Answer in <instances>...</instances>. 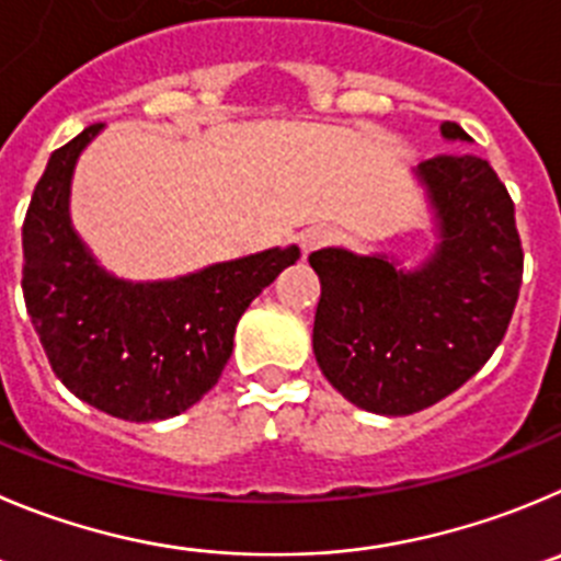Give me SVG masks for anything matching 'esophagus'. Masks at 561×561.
I'll use <instances>...</instances> for the list:
<instances>
[{
  "mask_svg": "<svg viewBox=\"0 0 561 561\" xmlns=\"http://www.w3.org/2000/svg\"><path fill=\"white\" fill-rule=\"evenodd\" d=\"M334 240H337V229L327 227V224H318V227H310L301 234V249L316 251L323 249V245H332Z\"/></svg>",
  "mask_w": 561,
  "mask_h": 561,
  "instance_id": "esophagus-1",
  "label": "esophagus"
}]
</instances>
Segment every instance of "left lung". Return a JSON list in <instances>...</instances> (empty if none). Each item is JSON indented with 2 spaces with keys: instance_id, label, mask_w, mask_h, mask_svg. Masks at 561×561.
Wrapping results in <instances>:
<instances>
[{
  "instance_id": "1",
  "label": "left lung",
  "mask_w": 561,
  "mask_h": 561,
  "mask_svg": "<svg viewBox=\"0 0 561 561\" xmlns=\"http://www.w3.org/2000/svg\"><path fill=\"white\" fill-rule=\"evenodd\" d=\"M443 138L470 140L459 124ZM439 243L415 271L387 256L321 249L312 352L343 399L376 415H412L465 385L504 340L523 282L515 202L490 162H421Z\"/></svg>"
}]
</instances>
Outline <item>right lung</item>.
<instances>
[{
    "instance_id": "add662e5",
    "label": "right lung",
    "mask_w": 561,
    "mask_h": 561,
    "mask_svg": "<svg viewBox=\"0 0 561 561\" xmlns=\"http://www.w3.org/2000/svg\"><path fill=\"white\" fill-rule=\"evenodd\" d=\"M99 129L46 162L21 227V290L51 370L77 399L122 421H165L213 390L245 307L301 251L268 249L169 282L115 279L68 218L77 157Z\"/></svg>"
}]
</instances>
